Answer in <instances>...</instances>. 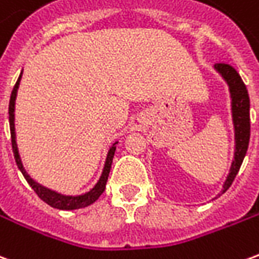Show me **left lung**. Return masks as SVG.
<instances>
[{
  "label": "left lung",
  "instance_id": "8db88e82",
  "mask_svg": "<svg viewBox=\"0 0 259 259\" xmlns=\"http://www.w3.org/2000/svg\"><path fill=\"white\" fill-rule=\"evenodd\" d=\"M213 68L229 85L234 124V159L229 170L228 178L223 183L222 193H221L223 194L233 183L234 178L239 174L240 166L247 154V148L250 143V97H248L247 87L233 66L228 64H215Z\"/></svg>",
  "mask_w": 259,
  "mask_h": 259
}]
</instances>
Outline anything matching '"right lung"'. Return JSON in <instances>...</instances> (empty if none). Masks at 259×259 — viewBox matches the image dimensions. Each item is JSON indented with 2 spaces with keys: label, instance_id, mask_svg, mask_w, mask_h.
Here are the masks:
<instances>
[{
  "label": "right lung",
  "instance_id": "add662e5",
  "mask_svg": "<svg viewBox=\"0 0 259 259\" xmlns=\"http://www.w3.org/2000/svg\"><path fill=\"white\" fill-rule=\"evenodd\" d=\"M20 79H22V73H20L19 79L15 84L12 94H11V100H9V127H11V139H12V151H14L15 161L18 168L20 169L22 175L25 176V179L27 180V183L30 185L33 190L36 191V194L41 198L44 202H47L48 205L57 208V209H64V211H72V209H79V208H84V206L90 205L93 202H96L98 200V197L104 193L105 190V185H107L108 176H109V170H111V165H112L113 155H115V150H116V144L118 141H115L112 147L109 148V151L107 154V159H105V165L102 169V174L100 176V179L96 183V186L91 189L90 191H87L84 194L80 195H64L61 193L51 190L44 187L40 183H37L36 180H33L29 176V174L26 172V169L23 168V163L20 159L19 151H18V144H16V135H15V101H16V94H18V89H19Z\"/></svg>",
  "mask_w": 259,
  "mask_h": 259
}]
</instances>
